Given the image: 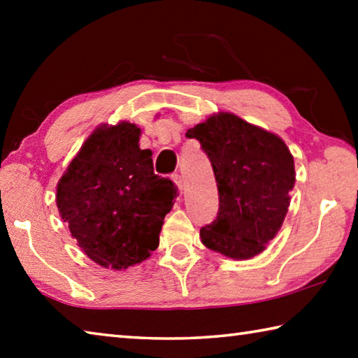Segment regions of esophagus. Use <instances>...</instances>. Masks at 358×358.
I'll return each instance as SVG.
<instances>
[{"mask_svg": "<svg viewBox=\"0 0 358 358\" xmlns=\"http://www.w3.org/2000/svg\"><path fill=\"white\" fill-rule=\"evenodd\" d=\"M173 181L175 183H177V186H178V189H180V192H183V189H185V181H183V177H181L180 173H175L173 175Z\"/></svg>", "mask_w": 358, "mask_h": 358, "instance_id": "1", "label": "esophagus"}]
</instances>
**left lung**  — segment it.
Wrapping results in <instances>:
<instances>
[{
	"instance_id": "obj_1",
	"label": "left lung",
	"mask_w": 358,
	"mask_h": 358,
	"mask_svg": "<svg viewBox=\"0 0 358 358\" xmlns=\"http://www.w3.org/2000/svg\"><path fill=\"white\" fill-rule=\"evenodd\" d=\"M213 167L220 194L216 220L201 229L202 243L232 259H251L275 238L295 185L294 157L280 137L232 113L187 129Z\"/></svg>"
}]
</instances>
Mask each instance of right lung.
I'll return each mask as SVG.
<instances>
[{
	"instance_id": "right-lung-1",
	"label": "right lung",
	"mask_w": 358,
	"mask_h": 358,
	"mask_svg": "<svg viewBox=\"0 0 358 358\" xmlns=\"http://www.w3.org/2000/svg\"><path fill=\"white\" fill-rule=\"evenodd\" d=\"M141 129L120 123L96 129L72 159L57 189V205L87 256L113 270L142 262L159 245L177 186L153 171Z\"/></svg>"
}]
</instances>
